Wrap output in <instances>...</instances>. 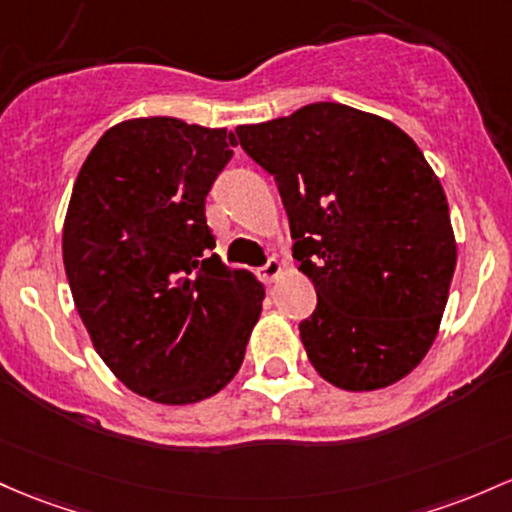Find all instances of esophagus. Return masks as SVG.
Instances as JSON below:
<instances>
[{"label":"esophagus","mask_w":512,"mask_h":512,"mask_svg":"<svg viewBox=\"0 0 512 512\" xmlns=\"http://www.w3.org/2000/svg\"><path fill=\"white\" fill-rule=\"evenodd\" d=\"M282 272H284V265L279 260H269L265 267L260 269V277H262V282L265 284H272V282H277L279 277H282Z\"/></svg>","instance_id":"1"}]
</instances>
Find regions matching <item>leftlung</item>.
<instances>
[{"label": "left lung", "instance_id": "obj_1", "mask_svg": "<svg viewBox=\"0 0 512 512\" xmlns=\"http://www.w3.org/2000/svg\"><path fill=\"white\" fill-rule=\"evenodd\" d=\"M235 136L277 179L299 272L316 286V311L299 325L313 369L345 391L411 374L437 338L457 267L445 189L415 140L335 101Z\"/></svg>", "mask_w": 512, "mask_h": 512}]
</instances>
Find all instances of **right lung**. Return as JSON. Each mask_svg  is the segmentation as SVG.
<instances>
[{
    "mask_svg": "<svg viewBox=\"0 0 512 512\" xmlns=\"http://www.w3.org/2000/svg\"><path fill=\"white\" fill-rule=\"evenodd\" d=\"M235 136L170 116L111 126L63 226L72 299L123 386L165 406L216 396L243 364L265 286L209 257L206 194Z\"/></svg>",
    "mask_w": 512,
    "mask_h": 512,
    "instance_id": "right-lung-1",
    "label": "right lung"
}]
</instances>
